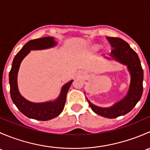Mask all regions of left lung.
I'll return each mask as SVG.
<instances>
[{
  "label": "left lung",
  "mask_w": 150,
  "mask_h": 150,
  "mask_svg": "<svg viewBox=\"0 0 150 150\" xmlns=\"http://www.w3.org/2000/svg\"><path fill=\"white\" fill-rule=\"evenodd\" d=\"M107 40L113 48L111 51L112 57L128 66L131 72L129 91L123 99L110 108L96 107L88 100V102L91 110L96 114L107 118H115L131 111L140 100L143 93L144 72L138 55L126 42L118 38L107 37Z\"/></svg>",
  "instance_id": "left-lung-1"
}]
</instances>
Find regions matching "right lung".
Listing matches in <instances>:
<instances>
[{
  "label": "right lung",
  "instance_id": "right-lung-1",
  "mask_svg": "<svg viewBox=\"0 0 150 150\" xmlns=\"http://www.w3.org/2000/svg\"><path fill=\"white\" fill-rule=\"evenodd\" d=\"M55 45L56 42L52 37H45L30 40L13 59L11 69L9 72L11 97L18 110L29 118L46 121L58 116L64 110L67 93L73 81H69L63 86L61 94L57 100L45 103H33L26 100L21 96L17 87V73L19 65L22 59L30 53V50L44 49L51 48Z\"/></svg>",
  "mask_w": 150,
  "mask_h": 150
}]
</instances>
